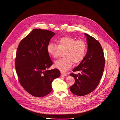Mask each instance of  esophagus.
<instances>
[{
  "mask_svg": "<svg viewBox=\"0 0 120 120\" xmlns=\"http://www.w3.org/2000/svg\"><path fill=\"white\" fill-rule=\"evenodd\" d=\"M61 75H62V76L64 77V76H67V75L66 74V73H65L62 72V73H61Z\"/></svg>",
  "mask_w": 120,
  "mask_h": 120,
  "instance_id": "34e87169",
  "label": "esophagus"
}]
</instances>
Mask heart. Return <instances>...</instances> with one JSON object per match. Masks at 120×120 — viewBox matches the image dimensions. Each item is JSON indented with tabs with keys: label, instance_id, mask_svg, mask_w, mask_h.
I'll use <instances>...</instances> for the list:
<instances>
[{
	"label": "heart",
	"instance_id": "heart-1",
	"mask_svg": "<svg viewBox=\"0 0 120 120\" xmlns=\"http://www.w3.org/2000/svg\"><path fill=\"white\" fill-rule=\"evenodd\" d=\"M58 45L49 43L47 50L52 57L57 58L61 51H65L64 58L54 63V67L61 71L65 72L71 68L73 62L77 64L81 62L85 57L86 45L82 40H76L70 36L63 37L57 40Z\"/></svg>",
	"mask_w": 120,
	"mask_h": 120
}]
</instances>
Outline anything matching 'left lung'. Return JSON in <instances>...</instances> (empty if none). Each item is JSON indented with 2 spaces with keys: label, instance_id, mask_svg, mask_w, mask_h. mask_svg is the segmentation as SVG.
I'll use <instances>...</instances> for the list:
<instances>
[{
  "label": "left lung",
  "instance_id": "1",
  "mask_svg": "<svg viewBox=\"0 0 120 120\" xmlns=\"http://www.w3.org/2000/svg\"><path fill=\"white\" fill-rule=\"evenodd\" d=\"M84 34L88 45L87 53L79 65L72 70L80 73L70 75L75 80L70 90L78 96L86 95L95 89L102 77L105 64L103 49L99 42L89 34Z\"/></svg>",
  "mask_w": 120,
  "mask_h": 120
}]
</instances>
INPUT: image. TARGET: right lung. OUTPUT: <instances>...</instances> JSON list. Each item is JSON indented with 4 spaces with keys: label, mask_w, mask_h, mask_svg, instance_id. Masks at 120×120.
<instances>
[{
    "label": "right lung",
    "mask_w": 120,
    "mask_h": 120,
    "mask_svg": "<svg viewBox=\"0 0 120 120\" xmlns=\"http://www.w3.org/2000/svg\"><path fill=\"white\" fill-rule=\"evenodd\" d=\"M55 34L48 30L34 29L20 42L17 48L15 67L19 81L34 97L49 94L52 83L61 75L57 69L48 70L52 62L47 47Z\"/></svg>",
    "instance_id": "1"
}]
</instances>
